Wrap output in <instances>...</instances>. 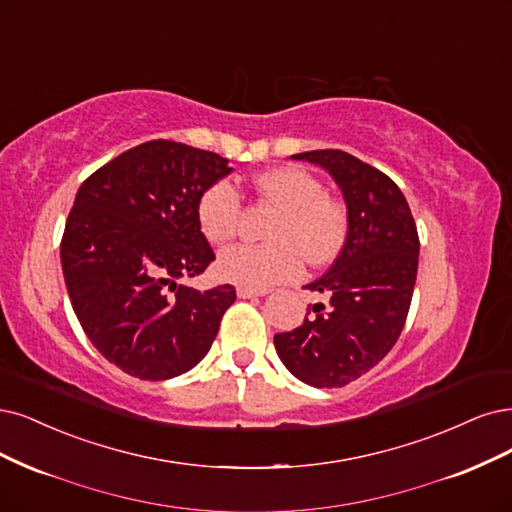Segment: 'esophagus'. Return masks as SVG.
I'll return each mask as SVG.
<instances>
[{"mask_svg":"<svg viewBox=\"0 0 512 512\" xmlns=\"http://www.w3.org/2000/svg\"><path fill=\"white\" fill-rule=\"evenodd\" d=\"M267 294H269L267 288H264V290L245 288V286H239V288H237V296H239V298H256V296H267Z\"/></svg>","mask_w":512,"mask_h":512,"instance_id":"1","label":"esophagus"}]
</instances>
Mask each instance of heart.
I'll return each mask as SVG.
<instances>
[{
  "label": "heart",
  "instance_id": "1",
  "mask_svg": "<svg viewBox=\"0 0 512 512\" xmlns=\"http://www.w3.org/2000/svg\"><path fill=\"white\" fill-rule=\"evenodd\" d=\"M258 195L279 207L269 228L271 243H239L220 254V277L245 288H269L309 264H326L343 250L347 209L326 195L324 184L303 167H277L254 178ZM241 220V197L233 182L218 180L203 190L197 222L203 237L222 245L231 241Z\"/></svg>",
  "mask_w": 512,
  "mask_h": 512
}]
</instances>
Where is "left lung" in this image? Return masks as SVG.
<instances>
[{
    "mask_svg": "<svg viewBox=\"0 0 512 512\" xmlns=\"http://www.w3.org/2000/svg\"><path fill=\"white\" fill-rule=\"evenodd\" d=\"M326 169L347 205L339 258L305 288L328 305H309L305 322L275 334L290 373L313 387H343L377 366L394 347L411 307L419 237L402 190L379 169L343 150L294 154Z\"/></svg>",
    "mask_w": 512,
    "mask_h": 512,
    "instance_id": "obj_1",
    "label": "left lung"
}]
</instances>
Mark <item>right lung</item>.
<instances>
[{"instance_id":"1","label":"right lung","mask_w":512,"mask_h":512,"mask_svg":"<svg viewBox=\"0 0 512 512\" xmlns=\"http://www.w3.org/2000/svg\"><path fill=\"white\" fill-rule=\"evenodd\" d=\"M231 171L216 152L152 139L78 190L61 239L67 294L99 354L131 377L163 381L197 366L235 303L231 284H178L216 260L197 203Z\"/></svg>"}]
</instances>
